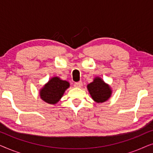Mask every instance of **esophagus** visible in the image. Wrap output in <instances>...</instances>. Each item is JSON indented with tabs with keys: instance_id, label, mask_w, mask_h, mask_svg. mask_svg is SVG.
Masks as SVG:
<instances>
[{
	"instance_id": "esophagus-1",
	"label": "esophagus",
	"mask_w": 153,
	"mask_h": 153,
	"mask_svg": "<svg viewBox=\"0 0 153 153\" xmlns=\"http://www.w3.org/2000/svg\"><path fill=\"white\" fill-rule=\"evenodd\" d=\"M74 86L75 88H81L82 86V81H78V82L74 83Z\"/></svg>"
}]
</instances>
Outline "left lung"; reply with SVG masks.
I'll return each mask as SVG.
<instances>
[{
	"instance_id": "obj_1",
	"label": "left lung",
	"mask_w": 153,
	"mask_h": 153,
	"mask_svg": "<svg viewBox=\"0 0 153 153\" xmlns=\"http://www.w3.org/2000/svg\"><path fill=\"white\" fill-rule=\"evenodd\" d=\"M87 87L92 98L97 103L106 101L111 94L109 86L100 78H95Z\"/></svg>"
}]
</instances>
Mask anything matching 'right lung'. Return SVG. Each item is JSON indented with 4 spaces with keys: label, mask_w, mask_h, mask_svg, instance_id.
Here are the masks:
<instances>
[{
    "label": "right lung",
    "mask_w": 153,
    "mask_h": 153,
    "mask_svg": "<svg viewBox=\"0 0 153 153\" xmlns=\"http://www.w3.org/2000/svg\"><path fill=\"white\" fill-rule=\"evenodd\" d=\"M70 86V83L58 77H53L40 91L42 100L49 104H54L59 101L64 92Z\"/></svg>",
    "instance_id": "obj_1"
}]
</instances>
